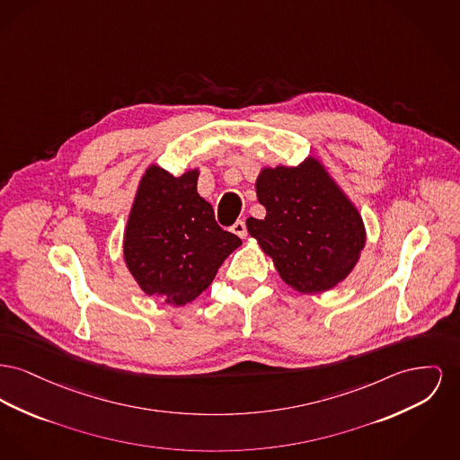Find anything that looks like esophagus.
<instances>
[{
    "label": "esophagus",
    "instance_id": "1",
    "mask_svg": "<svg viewBox=\"0 0 460 460\" xmlns=\"http://www.w3.org/2000/svg\"><path fill=\"white\" fill-rule=\"evenodd\" d=\"M231 231H233L236 236H240L242 240H244V238H246V226H244V220H236V222L233 224Z\"/></svg>",
    "mask_w": 460,
    "mask_h": 460
}]
</instances>
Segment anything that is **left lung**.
<instances>
[{
    "instance_id": "obj_1",
    "label": "left lung",
    "mask_w": 460,
    "mask_h": 460,
    "mask_svg": "<svg viewBox=\"0 0 460 460\" xmlns=\"http://www.w3.org/2000/svg\"><path fill=\"white\" fill-rule=\"evenodd\" d=\"M255 190L266 217H248L246 229L290 288L323 294L351 274L367 229L323 163L307 156L297 166H264Z\"/></svg>"
}]
</instances>
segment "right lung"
<instances>
[{"instance_id": "add662e5", "label": "right lung", "mask_w": 460, "mask_h": 460, "mask_svg": "<svg viewBox=\"0 0 460 460\" xmlns=\"http://www.w3.org/2000/svg\"><path fill=\"white\" fill-rule=\"evenodd\" d=\"M199 168L173 177L158 164L142 173L123 234V259L147 297L181 307L199 297L242 244L216 222L196 190Z\"/></svg>"}]
</instances>
